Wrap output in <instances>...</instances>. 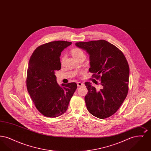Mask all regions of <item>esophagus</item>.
I'll return each instance as SVG.
<instances>
[{
    "mask_svg": "<svg viewBox=\"0 0 151 151\" xmlns=\"http://www.w3.org/2000/svg\"><path fill=\"white\" fill-rule=\"evenodd\" d=\"M84 84L82 83H81V82H78L77 83V86H83Z\"/></svg>",
    "mask_w": 151,
    "mask_h": 151,
    "instance_id": "1",
    "label": "esophagus"
}]
</instances>
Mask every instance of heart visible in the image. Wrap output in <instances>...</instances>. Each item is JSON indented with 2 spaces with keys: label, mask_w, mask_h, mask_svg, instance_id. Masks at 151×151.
Masks as SVG:
<instances>
[{
  "label": "heart",
  "mask_w": 151,
  "mask_h": 151,
  "mask_svg": "<svg viewBox=\"0 0 151 151\" xmlns=\"http://www.w3.org/2000/svg\"><path fill=\"white\" fill-rule=\"evenodd\" d=\"M71 54L72 57L76 59H78L81 55H84V52L83 50L79 48L72 49V50H71ZM64 59H65V57L63 56L61 59V63H63Z\"/></svg>",
  "instance_id": "1"
}]
</instances>
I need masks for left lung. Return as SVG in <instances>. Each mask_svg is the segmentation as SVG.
Returning a JSON list of instances; mask_svg holds the SVG:
<instances>
[{
	"label": "left lung",
	"mask_w": 151,
	"mask_h": 151,
	"mask_svg": "<svg viewBox=\"0 0 151 151\" xmlns=\"http://www.w3.org/2000/svg\"><path fill=\"white\" fill-rule=\"evenodd\" d=\"M89 55V72L100 79L102 88L97 90L86 82L85 101L88 111L100 119L113 115L120 108L129 91V65L121 51L102 40L75 43Z\"/></svg>",
	"instance_id": "8db88e82"
}]
</instances>
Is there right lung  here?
Listing matches in <instances>:
<instances>
[{"instance_id":"obj_1","label":"right lung","mask_w":151,"mask_h":151,"mask_svg":"<svg viewBox=\"0 0 151 151\" xmlns=\"http://www.w3.org/2000/svg\"><path fill=\"white\" fill-rule=\"evenodd\" d=\"M72 42L52 41L39 46L30 58L27 88L37 110L42 115L56 118L66 111L77 88L75 83L58 84L55 71L61 68V52Z\"/></svg>"}]
</instances>
